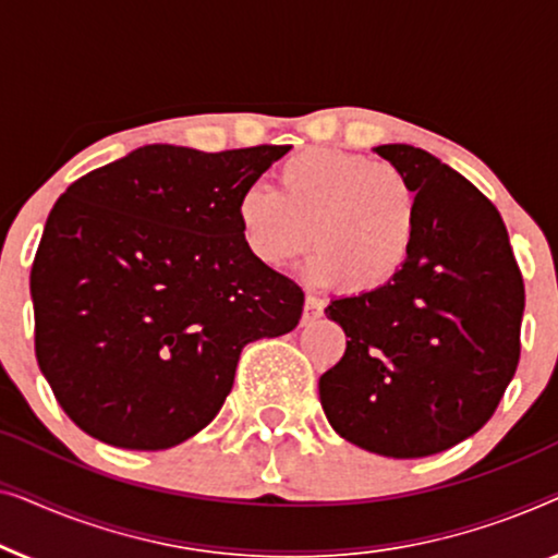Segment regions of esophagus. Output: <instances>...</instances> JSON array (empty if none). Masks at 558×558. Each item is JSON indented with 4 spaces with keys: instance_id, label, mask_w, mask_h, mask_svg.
<instances>
[{
    "instance_id": "34e87169",
    "label": "esophagus",
    "mask_w": 558,
    "mask_h": 558,
    "mask_svg": "<svg viewBox=\"0 0 558 558\" xmlns=\"http://www.w3.org/2000/svg\"><path fill=\"white\" fill-rule=\"evenodd\" d=\"M319 315H323V300H317L315 294L304 296V315H302L304 323H310V319H317Z\"/></svg>"
}]
</instances>
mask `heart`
I'll return each mask as SVG.
<instances>
[{
  "mask_svg": "<svg viewBox=\"0 0 558 558\" xmlns=\"http://www.w3.org/2000/svg\"><path fill=\"white\" fill-rule=\"evenodd\" d=\"M241 241L254 262L281 269L315 246L307 277L378 292L414 251V190L388 165L340 149H310L277 172V190L251 185L235 205Z\"/></svg>",
  "mask_w": 558,
  "mask_h": 558,
  "instance_id": "1",
  "label": "heart"
}]
</instances>
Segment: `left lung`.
I'll return each instance as SVG.
<instances>
[{
  "label": "left lung",
  "mask_w": 558,
  "mask_h": 558,
  "mask_svg": "<svg viewBox=\"0 0 558 558\" xmlns=\"http://www.w3.org/2000/svg\"><path fill=\"white\" fill-rule=\"evenodd\" d=\"M376 151L416 195L414 251L388 287L325 307L348 342L319 401L342 439L411 460L490 422L521 357L525 287L498 208L470 180L409 144Z\"/></svg>",
  "instance_id": "8db88e82"
}]
</instances>
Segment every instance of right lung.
I'll return each instance as SVG.
<instances>
[{
    "label": "right lung",
    "mask_w": 558,
    "mask_h": 558,
    "mask_svg": "<svg viewBox=\"0 0 558 558\" xmlns=\"http://www.w3.org/2000/svg\"><path fill=\"white\" fill-rule=\"evenodd\" d=\"M289 144H149L58 197L29 294L35 355L71 422L170 449L208 426L241 350L300 325L304 292L243 246L235 205Z\"/></svg>",
    "instance_id": "add662e5"
}]
</instances>
